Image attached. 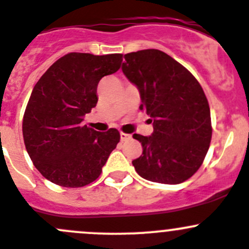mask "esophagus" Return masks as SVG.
<instances>
[{"label": "esophagus", "instance_id": "34e87169", "mask_svg": "<svg viewBox=\"0 0 249 249\" xmlns=\"http://www.w3.org/2000/svg\"><path fill=\"white\" fill-rule=\"evenodd\" d=\"M120 135H121V140H122V142H125V140L130 139V134H127V133L121 132V133H120Z\"/></svg>", "mask_w": 249, "mask_h": 249}]
</instances>
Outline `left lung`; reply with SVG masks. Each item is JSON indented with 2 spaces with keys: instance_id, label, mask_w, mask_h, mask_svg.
Listing matches in <instances>:
<instances>
[{
  "instance_id": "8db88e82",
  "label": "left lung",
  "mask_w": 249,
  "mask_h": 249,
  "mask_svg": "<svg viewBox=\"0 0 249 249\" xmlns=\"http://www.w3.org/2000/svg\"><path fill=\"white\" fill-rule=\"evenodd\" d=\"M122 71L140 93L142 105L154 121L150 137L133 134L142 146L133 160L144 179L180 184L203 163L212 139L211 110L202 87L180 63L159 49L124 55Z\"/></svg>"
}]
</instances>
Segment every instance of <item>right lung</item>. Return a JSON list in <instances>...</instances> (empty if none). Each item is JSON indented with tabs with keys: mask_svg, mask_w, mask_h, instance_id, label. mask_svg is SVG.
<instances>
[{
	"mask_svg": "<svg viewBox=\"0 0 249 249\" xmlns=\"http://www.w3.org/2000/svg\"><path fill=\"white\" fill-rule=\"evenodd\" d=\"M122 54L69 53L55 61L34 87L23 117L26 151L38 172L63 188H81L102 173L120 142V132H97L83 116L98 103L104 76L121 68Z\"/></svg>",
	"mask_w": 249,
	"mask_h": 249,
	"instance_id": "obj_1",
	"label": "right lung"
}]
</instances>
